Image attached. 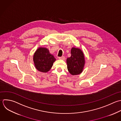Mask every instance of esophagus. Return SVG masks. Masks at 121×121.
<instances>
[{
  "label": "esophagus",
  "instance_id": "1",
  "mask_svg": "<svg viewBox=\"0 0 121 121\" xmlns=\"http://www.w3.org/2000/svg\"><path fill=\"white\" fill-rule=\"evenodd\" d=\"M58 58H59V59H61V60H65V57L64 56H61V57H59Z\"/></svg>",
  "mask_w": 121,
  "mask_h": 121
}]
</instances>
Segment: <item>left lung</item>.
Segmentation results:
<instances>
[{
	"label": "left lung",
	"mask_w": 121,
	"mask_h": 121,
	"mask_svg": "<svg viewBox=\"0 0 121 121\" xmlns=\"http://www.w3.org/2000/svg\"><path fill=\"white\" fill-rule=\"evenodd\" d=\"M71 56L66 59L67 69L72 75H78L82 73L85 65V58L81 49L73 48L71 51Z\"/></svg>",
	"instance_id": "left-lung-1"
}]
</instances>
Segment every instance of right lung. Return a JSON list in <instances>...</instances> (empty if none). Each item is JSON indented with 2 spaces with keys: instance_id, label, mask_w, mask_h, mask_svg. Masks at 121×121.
Instances as JSON below:
<instances>
[{
  "instance_id": "1",
  "label": "right lung",
  "mask_w": 121,
  "mask_h": 121,
  "mask_svg": "<svg viewBox=\"0 0 121 121\" xmlns=\"http://www.w3.org/2000/svg\"><path fill=\"white\" fill-rule=\"evenodd\" d=\"M56 60L54 56L50 54L48 49L45 48H39L33 56L36 68L43 73H47L50 70Z\"/></svg>"
}]
</instances>
